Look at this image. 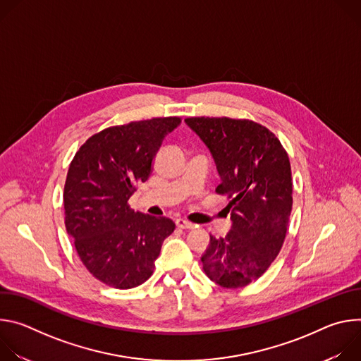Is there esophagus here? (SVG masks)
Segmentation results:
<instances>
[{
  "label": "esophagus",
  "mask_w": 361,
  "mask_h": 361,
  "mask_svg": "<svg viewBox=\"0 0 361 361\" xmlns=\"http://www.w3.org/2000/svg\"><path fill=\"white\" fill-rule=\"evenodd\" d=\"M176 224H177V227H180V228H194V224L192 223H190V221H187V220H184V219H177L176 220Z\"/></svg>",
  "instance_id": "1"
}]
</instances>
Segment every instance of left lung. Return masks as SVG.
Masks as SVG:
<instances>
[{"mask_svg":"<svg viewBox=\"0 0 361 361\" xmlns=\"http://www.w3.org/2000/svg\"><path fill=\"white\" fill-rule=\"evenodd\" d=\"M212 151L227 195L231 230L210 238L202 269L216 284L241 288L260 279L279 255L293 209L288 154L267 127L245 118L188 117Z\"/></svg>","mask_w":361,"mask_h":361,"instance_id":"left-lung-1","label":"left lung"}]
</instances>
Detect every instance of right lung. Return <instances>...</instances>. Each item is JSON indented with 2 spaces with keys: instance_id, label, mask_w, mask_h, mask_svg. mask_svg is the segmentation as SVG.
Listing matches in <instances>:
<instances>
[{
  "instance_id": "right-lung-1",
  "label": "right lung",
  "mask_w": 361,
  "mask_h": 361,
  "mask_svg": "<svg viewBox=\"0 0 361 361\" xmlns=\"http://www.w3.org/2000/svg\"><path fill=\"white\" fill-rule=\"evenodd\" d=\"M180 117L114 126L75 152L64 185L66 228L85 269L101 283L127 290L147 281L176 224L134 212L128 200L148 180L152 160Z\"/></svg>"
}]
</instances>
